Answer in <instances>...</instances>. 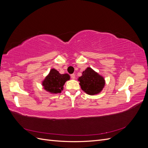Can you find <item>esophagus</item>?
<instances>
[{
    "mask_svg": "<svg viewBox=\"0 0 148 148\" xmlns=\"http://www.w3.org/2000/svg\"><path fill=\"white\" fill-rule=\"evenodd\" d=\"M71 78H72V79H75V75L74 73L71 74Z\"/></svg>",
    "mask_w": 148,
    "mask_h": 148,
    "instance_id": "34e87169",
    "label": "esophagus"
}]
</instances>
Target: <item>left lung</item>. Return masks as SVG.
I'll return each instance as SVG.
<instances>
[{
    "label": "left lung",
    "mask_w": 148,
    "mask_h": 148,
    "mask_svg": "<svg viewBox=\"0 0 148 148\" xmlns=\"http://www.w3.org/2000/svg\"><path fill=\"white\" fill-rule=\"evenodd\" d=\"M79 85L83 91L89 95L100 93L105 86L104 78L91 67L83 71L82 76L78 78Z\"/></svg>",
    "instance_id": "1"
}]
</instances>
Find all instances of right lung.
Listing matches in <instances>:
<instances>
[{"label": "right lung", "mask_w": 148, "mask_h": 148, "mask_svg": "<svg viewBox=\"0 0 148 148\" xmlns=\"http://www.w3.org/2000/svg\"><path fill=\"white\" fill-rule=\"evenodd\" d=\"M70 79L69 74H60L55 69H52L42 82V85L44 90L51 94L60 93L65 82Z\"/></svg>", "instance_id": "1"}]
</instances>
